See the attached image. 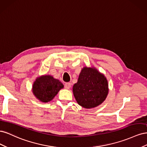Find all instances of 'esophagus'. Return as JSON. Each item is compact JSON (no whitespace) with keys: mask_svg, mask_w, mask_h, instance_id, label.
I'll list each match as a JSON object with an SVG mask.
<instances>
[{"mask_svg":"<svg viewBox=\"0 0 147 147\" xmlns=\"http://www.w3.org/2000/svg\"><path fill=\"white\" fill-rule=\"evenodd\" d=\"M71 87V83H66L65 84V89H69Z\"/></svg>","mask_w":147,"mask_h":147,"instance_id":"esophagus-1","label":"esophagus"}]
</instances>
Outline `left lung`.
<instances>
[{"mask_svg": "<svg viewBox=\"0 0 147 147\" xmlns=\"http://www.w3.org/2000/svg\"><path fill=\"white\" fill-rule=\"evenodd\" d=\"M109 90L107 78L93 67H84L77 83L73 86L74 96L77 103L88 109L100 105L107 98Z\"/></svg>", "mask_w": 147, "mask_h": 147, "instance_id": "left-lung-1", "label": "left lung"}]
</instances>
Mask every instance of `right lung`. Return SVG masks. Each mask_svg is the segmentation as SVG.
Here are the masks:
<instances>
[{
    "instance_id": "right-lung-1",
    "label": "right lung",
    "mask_w": 147,
    "mask_h": 147,
    "mask_svg": "<svg viewBox=\"0 0 147 147\" xmlns=\"http://www.w3.org/2000/svg\"><path fill=\"white\" fill-rule=\"evenodd\" d=\"M64 84L51 75H45L37 77L32 86L33 94L42 102H48L54 99Z\"/></svg>"
}]
</instances>
